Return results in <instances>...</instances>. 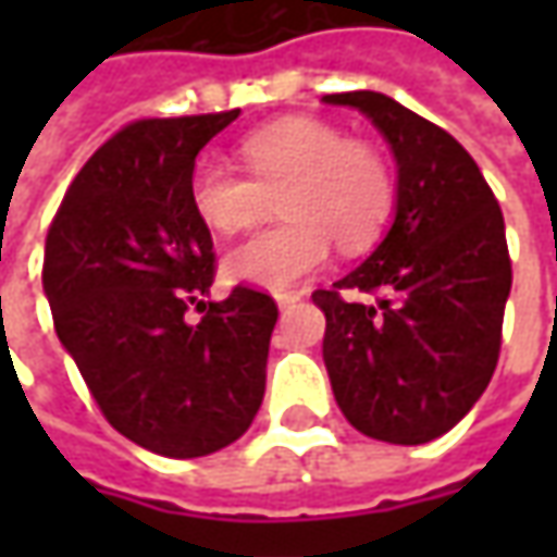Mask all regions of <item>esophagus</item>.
Returning a JSON list of instances; mask_svg holds the SVG:
<instances>
[{
  "label": "esophagus",
  "mask_w": 557,
  "mask_h": 557,
  "mask_svg": "<svg viewBox=\"0 0 557 557\" xmlns=\"http://www.w3.org/2000/svg\"><path fill=\"white\" fill-rule=\"evenodd\" d=\"M300 297H304L300 290H275V304H278L282 310H288V307H294V304H297Z\"/></svg>",
  "instance_id": "1"
}]
</instances>
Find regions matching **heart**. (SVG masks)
<instances>
[{
  "instance_id": "1",
  "label": "heart",
  "mask_w": 557,
  "mask_h": 557,
  "mask_svg": "<svg viewBox=\"0 0 557 557\" xmlns=\"http://www.w3.org/2000/svg\"><path fill=\"white\" fill-rule=\"evenodd\" d=\"M245 170L201 161L188 198L207 228L232 235L267 216L272 198L285 223L253 232L225 253L235 282L282 290L325 267L332 242L359 253L394 210V173L369 141L347 139L322 120H282L242 141Z\"/></svg>"
}]
</instances>
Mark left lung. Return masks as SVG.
Instances as JSON below:
<instances>
[{"label": "left lung", "instance_id": "left-lung-1", "mask_svg": "<svg viewBox=\"0 0 557 557\" xmlns=\"http://www.w3.org/2000/svg\"><path fill=\"white\" fill-rule=\"evenodd\" d=\"M325 101L362 111L399 166L387 238L332 288L312 290L325 312V369L356 431L418 446L456 428L496 372L511 290L503 210L437 123L366 89Z\"/></svg>", "mask_w": 557, "mask_h": 557}]
</instances>
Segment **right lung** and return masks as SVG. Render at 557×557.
I'll return each mask as SVG.
<instances>
[{"label": "right lung", "mask_w": 557, "mask_h": 557, "mask_svg": "<svg viewBox=\"0 0 557 557\" xmlns=\"http://www.w3.org/2000/svg\"><path fill=\"white\" fill-rule=\"evenodd\" d=\"M235 117L126 123L76 173L46 235L58 341L108 424L170 459L235 443L267 391L278 307L247 285L203 304L216 253L188 198L198 151ZM191 306L198 326L184 322Z\"/></svg>", "instance_id": "right-lung-1"}]
</instances>
